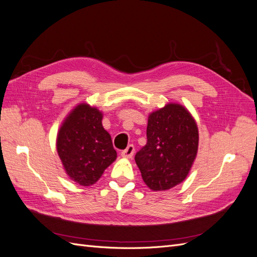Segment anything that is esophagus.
<instances>
[{
    "label": "esophagus",
    "instance_id": "esophagus-1",
    "mask_svg": "<svg viewBox=\"0 0 257 257\" xmlns=\"http://www.w3.org/2000/svg\"><path fill=\"white\" fill-rule=\"evenodd\" d=\"M134 152H135V148L133 145H128L127 148L125 150H123L121 152V157L122 158H125V159H132V157L134 155Z\"/></svg>",
    "mask_w": 257,
    "mask_h": 257
}]
</instances>
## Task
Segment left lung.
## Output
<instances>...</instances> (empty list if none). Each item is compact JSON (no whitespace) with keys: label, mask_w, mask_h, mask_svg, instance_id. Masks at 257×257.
Wrapping results in <instances>:
<instances>
[{"label":"left lung","mask_w":257,"mask_h":257,"mask_svg":"<svg viewBox=\"0 0 257 257\" xmlns=\"http://www.w3.org/2000/svg\"><path fill=\"white\" fill-rule=\"evenodd\" d=\"M198 127L186 108L168 103L148 116L147 144L135 155L144 182L166 191L188 177L198 151Z\"/></svg>","instance_id":"1"}]
</instances>
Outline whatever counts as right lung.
<instances>
[{"mask_svg": "<svg viewBox=\"0 0 257 257\" xmlns=\"http://www.w3.org/2000/svg\"><path fill=\"white\" fill-rule=\"evenodd\" d=\"M103 112L80 103L69 111L57 135V151L66 175L82 186L98 181L116 159L111 137L103 127Z\"/></svg>", "mask_w": 257, "mask_h": 257, "instance_id": "1", "label": "right lung"}]
</instances>
